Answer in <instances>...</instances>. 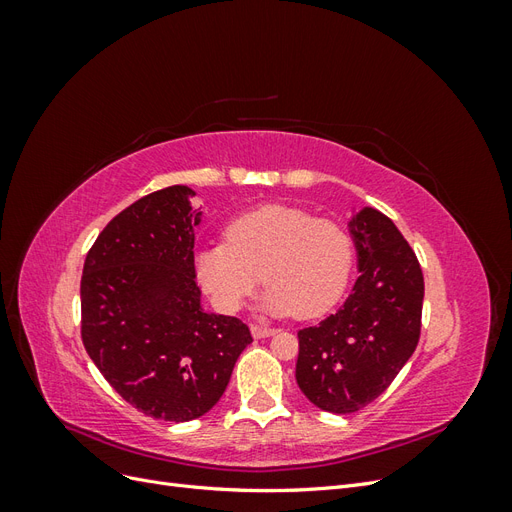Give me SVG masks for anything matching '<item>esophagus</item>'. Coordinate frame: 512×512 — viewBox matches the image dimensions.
I'll return each instance as SVG.
<instances>
[{
  "instance_id": "esophagus-1",
  "label": "esophagus",
  "mask_w": 512,
  "mask_h": 512,
  "mask_svg": "<svg viewBox=\"0 0 512 512\" xmlns=\"http://www.w3.org/2000/svg\"><path fill=\"white\" fill-rule=\"evenodd\" d=\"M250 331H252V337H256V339H260V337H271V335L275 333V329L267 327V324H252Z\"/></svg>"
}]
</instances>
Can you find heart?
<instances>
[{"instance_id": "b5f03b06", "label": "heart", "mask_w": 512, "mask_h": 512, "mask_svg": "<svg viewBox=\"0 0 512 512\" xmlns=\"http://www.w3.org/2000/svg\"><path fill=\"white\" fill-rule=\"evenodd\" d=\"M224 239L194 254L196 280L222 312H237L260 277L269 284L258 303L262 312L301 320L327 314L348 286L354 262L348 230L303 209H252L226 226Z\"/></svg>"}]
</instances>
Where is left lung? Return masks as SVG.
Segmentation results:
<instances>
[{
    "label": "left lung",
    "mask_w": 512,
    "mask_h": 512,
    "mask_svg": "<svg viewBox=\"0 0 512 512\" xmlns=\"http://www.w3.org/2000/svg\"><path fill=\"white\" fill-rule=\"evenodd\" d=\"M359 280L335 314L299 331L297 384L314 406L361 410L386 391L421 335L423 271L397 226L374 207L352 211Z\"/></svg>",
    "instance_id": "8db88e82"
}]
</instances>
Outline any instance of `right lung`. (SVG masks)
<instances>
[{
  "label": "right lung",
  "instance_id": "add662e5",
  "mask_svg": "<svg viewBox=\"0 0 512 512\" xmlns=\"http://www.w3.org/2000/svg\"><path fill=\"white\" fill-rule=\"evenodd\" d=\"M196 192L170 185L106 224L85 258L83 344L113 389L170 423L207 414L252 342L239 318L205 312L194 273Z\"/></svg>",
  "mask_w": 512,
  "mask_h": 512
}]
</instances>
